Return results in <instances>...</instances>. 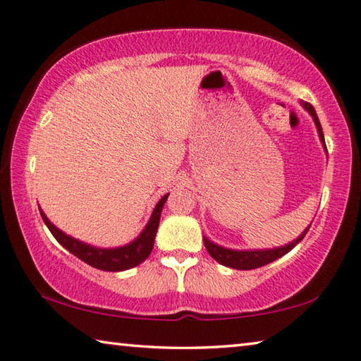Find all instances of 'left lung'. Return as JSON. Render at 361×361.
I'll return each instance as SVG.
<instances>
[{
	"mask_svg": "<svg viewBox=\"0 0 361 361\" xmlns=\"http://www.w3.org/2000/svg\"><path fill=\"white\" fill-rule=\"evenodd\" d=\"M301 105L305 108V111H307L310 116H312V119L315 122V127H317V132H319V137H320V142L323 145V148L326 151V145H325V137H323V130H322V126H320V121H319V116H317L314 106L310 105L307 102H301ZM328 154V151H326ZM310 226H307L302 231V234L298 237L296 240H293L290 243H286V245L282 247H277V248H266V250H232V248H224L221 245H218V243L212 242L204 237V243H205V248L207 252L210 253V256L215 261H218L219 264L223 266H228L232 269H239V271H250V269H256V267H261V266H266L269 262L276 261L279 258H282L283 255H286L290 252V250L295 248L299 242L304 239V235L307 234Z\"/></svg>",
	"mask_w": 361,
	"mask_h": 361,
	"instance_id": "obj_1",
	"label": "left lung"
}]
</instances>
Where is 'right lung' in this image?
Instances as JSON below:
<instances>
[{
	"mask_svg": "<svg viewBox=\"0 0 361 361\" xmlns=\"http://www.w3.org/2000/svg\"><path fill=\"white\" fill-rule=\"evenodd\" d=\"M167 197L169 194L164 195V197L156 204L148 224H146L145 229L140 232L137 239H133L130 243H127V245L116 248H100L89 245V243H85L82 240H78L75 237L65 234V232L60 231L57 226H54V223L49 221V218L41 209L39 213L42 216V221L46 223L49 231L52 232V235L56 237L60 245L65 247L70 253L78 256L81 261L87 262L89 266L100 269V271L121 272L142 264V262L149 256L152 247H154L159 219H161V212L164 209V204H166Z\"/></svg>",
	"mask_w": 361,
	"mask_h": 361,
	"instance_id": "right-lung-1",
	"label": "right lung"
}]
</instances>
